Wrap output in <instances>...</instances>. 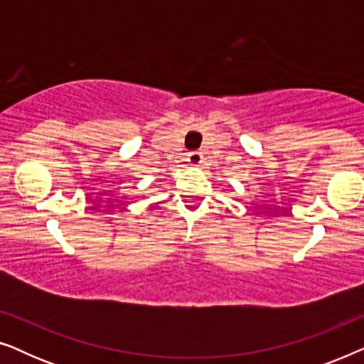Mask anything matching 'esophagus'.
I'll return each mask as SVG.
<instances>
[{"instance_id": "esophagus-1", "label": "esophagus", "mask_w": 364, "mask_h": 364, "mask_svg": "<svg viewBox=\"0 0 364 364\" xmlns=\"http://www.w3.org/2000/svg\"><path fill=\"white\" fill-rule=\"evenodd\" d=\"M187 161H188V164H191V166H200L202 164V154L200 152H191L187 156Z\"/></svg>"}]
</instances>
